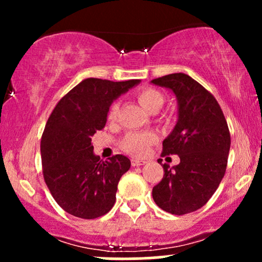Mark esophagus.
<instances>
[{
    "instance_id": "obj_1",
    "label": "esophagus",
    "mask_w": 262,
    "mask_h": 262,
    "mask_svg": "<svg viewBox=\"0 0 262 262\" xmlns=\"http://www.w3.org/2000/svg\"><path fill=\"white\" fill-rule=\"evenodd\" d=\"M146 164L145 160H138V159H132V166H141V165Z\"/></svg>"
}]
</instances>
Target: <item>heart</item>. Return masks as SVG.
<instances>
[{
  "label": "heart",
  "instance_id": "b5f03b06",
  "mask_svg": "<svg viewBox=\"0 0 262 262\" xmlns=\"http://www.w3.org/2000/svg\"><path fill=\"white\" fill-rule=\"evenodd\" d=\"M137 98L139 103L149 112H156V111L164 104V95L155 89H141L137 92ZM119 111V104L113 102L108 108V119L114 121ZM158 140L155 133L152 132H132L123 138L121 146L129 155L141 158L148 154L150 146Z\"/></svg>",
  "mask_w": 262,
  "mask_h": 262
}]
</instances>
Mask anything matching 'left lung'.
Instances as JSON below:
<instances>
[{
    "instance_id": "left-lung-1",
    "label": "left lung",
    "mask_w": 262,
    "mask_h": 262,
    "mask_svg": "<svg viewBox=\"0 0 262 262\" xmlns=\"http://www.w3.org/2000/svg\"><path fill=\"white\" fill-rule=\"evenodd\" d=\"M151 82L176 95L179 121L162 141L161 156L180 158V164L172 169L162 165L164 177L152 188V198L165 212L187 214L208 202L224 177L230 149L229 128L214 96L188 75L170 74Z\"/></svg>"
}]
</instances>
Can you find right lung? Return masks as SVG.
Here are the masks:
<instances>
[{
	"label": "right lung",
	"instance_id": "right-lung-1",
	"mask_svg": "<svg viewBox=\"0 0 262 262\" xmlns=\"http://www.w3.org/2000/svg\"><path fill=\"white\" fill-rule=\"evenodd\" d=\"M137 83L139 80L86 79L66 93L48 118L40 141L44 181L69 214L95 219L114 206L117 186L130 160L124 155L100 160L91 137L106 125L113 100Z\"/></svg>",
	"mask_w": 262,
	"mask_h": 262
}]
</instances>
